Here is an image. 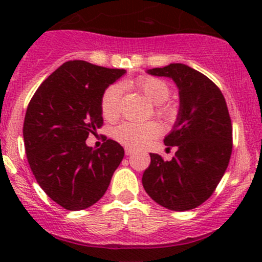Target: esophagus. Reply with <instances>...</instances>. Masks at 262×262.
<instances>
[{
    "instance_id": "1",
    "label": "esophagus",
    "mask_w": 262,
    "mask_h": 262,
    "mask_svg": "<svg viewBox=\"0 0 262 262\" xmlns=\"http://www.w3.org/2000/svg\"><path fill=\"white\" fill-rule=\"evenodd\" d=\"M133 151H134V150L132 148H128V146H125V148H124L125 155H132V154H133Z\"/></svg>"
}]
</instances>
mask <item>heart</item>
I'll list each match as a JSON object with an SVG mask.
<instances>
[{
	"instance_id": "1",
	"label": "heart",
	"mask_w": 262,
	"mask_h": 262,
	"mask_svg": "<svg viewBox=\"0 0 262 262\" xmlns=\"http://www.w3.org/2000/svg\"><path fill=\"white\" fill-rule=\"evenodd\" d=\"M133 86L155 104L156 116L165 121H172L175 118L177 107L166 101L170 96V87L165 81L152 76H140L134 81ZM121 96L122 86L119 83L111 85L102 95L101 112L107 121H114L118 117ZM160 133L161 125L158 122H124L114 129L113 137L129 148H140L159 137Z\"/></svg>"
}]
</instances>
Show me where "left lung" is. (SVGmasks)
Returning <instances> with one entry per match:
<instances>
[{
	"label": "left lung",
	"mask_w": 262,
	"mask_h": 262,
	"mask_svg": "<svg viewBox=\"0 0 262 262\" xmlns=\"http://www.w3.org/2000/svg\"><path fill=\"white\" fill-rule=\"evenodd\" d=\"M146 73L170 77L179 87L180 110L167 149L176 146L170 161L150 154L144 189L156 203L171 210L193 209L206 202L227 170L233 148V128L227 102L218 86L185 64H170Z\"/></svg>",
	"instance_id": "obj_1"
}]
</instances>
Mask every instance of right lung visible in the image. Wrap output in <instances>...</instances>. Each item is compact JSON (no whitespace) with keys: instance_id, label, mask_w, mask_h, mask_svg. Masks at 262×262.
<instances>
[{"instance_id":"1","label":"right lung","mask_w":262,"mask_h":262,"mask_svg":"<svg viewBox=\"0 0 262 262\" xmlns=\"http://www.w3.org/2000/svg\"><path fill=\"white\" fill-rule=\"evenodd\" d=\"M125 73L66 61L29 102L23 124L27 159L39 186L62 208L86 209L101 200L123 160L117 141L107 139L95 150L86 139L103 124L102 95Z\"/></svg>"}]
</instances>
